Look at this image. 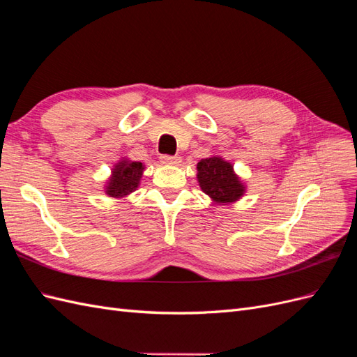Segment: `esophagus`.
<instances>
[{"label":"esophagus","mask_w":357,"mask_h":357,"mask_svg":"<svg viewBox=\"0 0 357 357\" xmlns=\"http://www.w3.org/2000/svg\"><path fill=\"white\" fill-rule=\"evenodd\" d=\"M160 162H164V164L168 165H180L181 158L178 155H162Z\"/></svg>","instance_id":"34e87169"}]
</instances>
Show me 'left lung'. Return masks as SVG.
<instances>
[{"instance_id": "1", "label": "left lung", "mask_w": 357, "mask_h": 357, "mask_svg": "<svg viewBox=\"0 0 357 357\" xmlns=\"http://www.w3.org/2000/svg\"><path fill=\"white\" fill-rule=\"evenodd\" d=\"M201 189L215 202L236 201L244 192L232 165L220 158L201 159L197 165Z\"/></svg>"}]
</instances>
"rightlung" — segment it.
Segmentation results:
<instances>
[{
	"instance_id": "obj_1",
	"label": "right lung",
	"mask_w": 357,
	"mask_h": 357,
	"mask_svg": "<svg viewBox=\"0 0 357 357\" xmlns=\"http://www.w3.org/2000/svg\"><path fill=\"white\" fill-rule=\"evenodd\" d=\"M143 169L142 162L122 160L113 171V177L109 183V188H107V193L114 198L129 195L137 189Z\"/></svg>"
}]
</instances>
